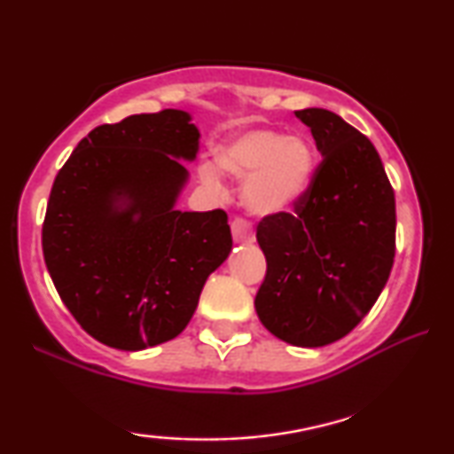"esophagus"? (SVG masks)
I'll use <instances>...</instances> for the list:
<instances>
[{
    "instance_id": "esophagus-1",
    "label": "esophagus",
    "mask_w": 454,
    "mask_h": 454,
    "mask_svg": "<svg viewBox=\"0 0 454 454\" xmlns=\"http://www.w3.org/2000/svg\"><path fill=\"white\" fill-rule=\"evenodd\" d=\"M231 233H233V239L239 241V244H252V241H254L252 223L241 219V216H235V219H233Z\"/></svg>"
}]
</instances>
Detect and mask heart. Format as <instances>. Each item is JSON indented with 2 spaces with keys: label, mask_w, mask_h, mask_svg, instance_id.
Returning <instances> with one entry per match:
<instances>
[{
  "label": "heart",
  "mask_w": 454,
  "mask_h": 454,
  "mask_svg": "<svg viewBox=\"0 0 454 454\" xmlns=\"http://www.w3.org/2000/svg\"><path fill=\"white\" fill-rule=\"evenodd\" d=\"M216 165L229 176L246 179L241 202L250 213L269 216L294 208L306 196L314 182L316 157L301 136L260 128L221 145ZM219 169L213 163L202 165V182L219 185Z\"/></svg>",
  "instance_id": "obj_1"
}]
</instances>
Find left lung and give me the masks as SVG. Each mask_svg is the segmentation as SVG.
I'll use <instances>...</instances> for the list:
<instances>
[{"mask_svg": "<svg viewBox=\"0 0 454 454\" xmlns=\"http://www.w3.org/2000/svg\"><path fill=\"white\" fill-rule=\"evenodd\" d=\"M322 154L294 213L260 221L256 314L295 347L343 339L374 306L395 260V192L374 145L326 109L295 111Z\"/></svg>", "mask_w": 454, "mask_h": 454, "instance_id": "8db88e82", "label": "left lung"}]
</instances>
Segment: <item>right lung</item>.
<instances>
[{
	"instance_id": "right-lung-1",
	"label": "right lung",
	"mask_w": 454,
	"mask_h": 454,
	"mask_svg": "<svg viewBox=\"0 0 454 454\" xmlns=\"http://www.w3.org/2000/svg\"><path fill=\"white\" fill-rule=\"evenodd\" d=\"M200 132L179 109L105 123L55 177L43 256L61 301L103 345L123 351L176 339L208 275L231 252L227 213H182Z\"/></svg>"
}]
</instances>
